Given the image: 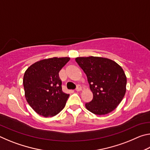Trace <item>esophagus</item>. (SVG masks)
<instances>
[{
  "mask_svg": "<svg viewBox=\"0 0 150 150\" xmlns=\"http://www.w3.org/2000/svg\"><path fill=\"white\" fill-rule=\"evenodd\" d=\"M75 91H81V87L80 85H78L77 87V88H75Z\"/></svg>",
  "mask_w": 150,
  "mask_h": 150,
  "instance_id": "obj_1",
  "label": "esophagus"
}]
</instances>
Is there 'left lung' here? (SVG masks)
Masks as SVG:
<instances>
[{
	"label": "left lung",
	"instance_id": "obj_1",
	"mask_svg": "<svg viewBox=\"0 0 150 150\" xmlns=\"http://www.w3.org/2000/svg\"><path fill=\"white\" fill-rule=\"evenodd\" d=\"M76 62L87 75L93 98L85 104L88 110L105 115L117 107L126 93V77L115 62L100 57H80Z\"/></svg>",
	"mask_w": 150,
	"mask_h": 150
}]
</instances>
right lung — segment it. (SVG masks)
Segmentation results:
<instances>
[{
    "label": "right lung",
    "instance_id": "1",
    "mask_svg": "<svg viewBox=\"0 0 150 150\" xmlns=\"http://www.w3.org/2000/svg\"><path fill=\"white\" fill-rule=\"evenodd\" d=\"M69 57H53L35 62L24 73L25 96L35 112L44 117L54 116L65 107L69 94L62 91L59 71Z\"/></svg>",
    "mask_w": 150,
    "mask_h": 150
}]
</instances>
